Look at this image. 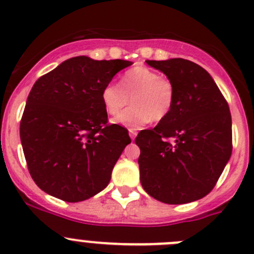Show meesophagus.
Masks as SVG:
<instances>
[{"instance_id": "34e87169", "label": "esophagus", "mask_w": 254, "mask_h": 254, "mask_svg": "<svg viewBox=\"0 0 254 254\" xmlns=\"http://www.w3.org/2000/svg\"><path fill=\"white\" fill-rule=\"evenodd\" d=\"M129 135H130V139L134 140L135 137H136L137 135V131L135 129H129Z\"/></svg>"}]
</instances>
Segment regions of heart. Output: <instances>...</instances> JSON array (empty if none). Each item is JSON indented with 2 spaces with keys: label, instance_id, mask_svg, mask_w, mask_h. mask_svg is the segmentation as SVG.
<instances>
[{
  "label": "heart",
  "instance_id": "b5f03b06",
  "mask_svg": "<svg viewBox=\"0 0 254 254\" xmlns=\"http://www.w3.org/2000/svg\"><path fill=\"white\" fill-rule=\"evenodd\" d=\"M132 106L120 113L113 122L130 129L165 119L175 103V87L168 78L145 66H136L120 77L119 84H106L102 89V103L111 115H117L127 103Z\"/></svg>",
  "mask_w": 254,
  "mask_h": 254
}]
</instances>
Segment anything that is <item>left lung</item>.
<instances>
[{
    "label": "left lung",
    "mask_w": 254,
    "mask_h": 254,
    "mask_svg": "<svg viewBox=\"0 0 254 254\" xmlns=\"http://www.w3.org/2000/svg\"><path fill=\"white\" fill-rule=\"evenodd\" d=\"M175 87L170 114L135 139L142 188L166 204H187L212 190L232 152L230 108L210 73L184 59L146 60ZM172 138L173 142H168Z\"/></svg>",
    "instance_id": "left-lung-1"
}]
</instances>
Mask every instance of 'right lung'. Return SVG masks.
<instances>
[{
	"label": "right lung",
	"instance_id": "1",
	"mask_svg": "<svg viewBox=\"0 0 254 254\" xmlns=\"http://www.w3.org/2000/svg\"><path fill=\"white\" fill-rule=\"evenodd\" d=\"M127 60L76 56L33 86L20 120V141L33 181L68 203L89 199L108 186L112 171L131 142L127 130L108 125L102 89Z\"/></svg>",
	"mask_w": 254,
	"mask_h": 254
}]
</instances>
